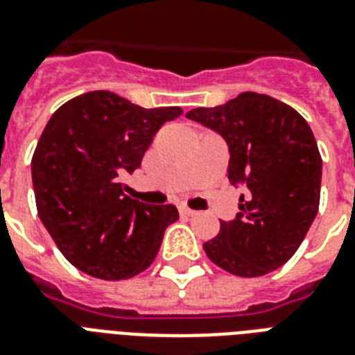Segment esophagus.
Instances as JSON below:
<instances>
[{
  "label": "esophagus",
  "mask_w": 355,
  "mask_h": 355,
  "mask_svg": "<svg viewBox=\"0 0 355 355\" xmlns=\"http://www.w3.org/2000/svg\"><path fill=\"white\" fill-rule=\"evenodd\" d=\"M180 211L183 213V215H187V217H194V215H196V211H194V209H191V207H187V206H181Z\"/></svg>",
  "instance_id": "1"
}]
</instances>
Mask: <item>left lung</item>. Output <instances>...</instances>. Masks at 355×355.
I'll return each instance as SVG.
<instances>
[{
  "instance_id": "left-lung-1",
  "label": "left lung",
  "mask_w": 355,
  "mask_h": 355,
  "mask_svg": "<svg viewBox=\"0 0 355 355\" xmlns=\"http://www.w3.org/2000/svg\"><path fill=\"white\" fill-rule=\"evenodd\" d=\"M189 119L225 138L228 180L243 185L239 213L204 243L207 258L238 277H260L286 263L318 213L322 157L309 123L292 106L245 92Z\"/></svg>"
}]
</instances>
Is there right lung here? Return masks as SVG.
Listing matches in <instances>:
<instances>
[{
	"mask_svg": "<svg viewBox=\"0 0 355 355\" xmlns=\"http://www.w3.org/2000/svg\"><path fill=\"white\" fill-rule=\"evenodd\" d=\"M180 106L142 108L112 92H89L52 114L31 159L37 213L61 254L87 275L119 281L155 260L172 204L151 206L123 193L157 130Z\"/></svg>",
	"mask_w": 355,
	"mask_h": 355,
	"instance_id": "obj_1",
	"label": "right lung"
}]
</instances>
